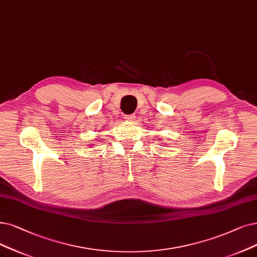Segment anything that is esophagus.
<instances>
[{
    "mask_svg": "<svg viewBox=\"0 0 257 257\" xmlns=\"http://www.w3.org/2000/svg\"><path fill=\"white\" fill-rule=\"evenodd\" d=\"M124 119H125V121H127V122H133V121H134V120L136 119V116H135V115H126V116L124 117Z\"/></svg>",
    "mask_w": 257,
    "mask_h": 257,
    "instance_id": "34e87169",
    "label": "esophagus"
}]
</instances>
